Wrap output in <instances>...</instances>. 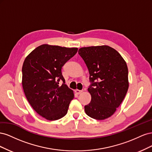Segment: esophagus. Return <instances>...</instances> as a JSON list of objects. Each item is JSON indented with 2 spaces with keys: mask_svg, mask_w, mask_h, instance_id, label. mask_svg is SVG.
I'll return each mask as SVG.
<instances>
[{
  "mask_svg": "<svg viewBox=\"0 0 152 152\" xmlns=\"http://www.w3.org/2000/svg\"><path fill=\"white\" fill-rule=\"evenodd\" d=\"M75 93H76V94H81V93H82V91H81V90H79V89H76V90L75 91Z\"/></svg>",
  "mask_w": 152,
  "mask_h": 152,
  "instance_id": "1",
  "label": "esophagus"
}]
</instances>
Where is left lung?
<instances>
[{"instance_id": "obj_1", "label": "left lung", "mask_w": 152, "mask_h": 152, "mask_svg": "<svg viewBox=\"0 0 152 152\" xmlns=\"http://www.w3.org/2000/svg\"><path fill=\"white\" fill-rule=\"evenodd\" d=\"M79 54L89 73L88 91L91 101L84 107L86 113L104 120L115 112L129 88L126 62L115 49L108 45L82 48Z\"/></svg>"}]
</instances>
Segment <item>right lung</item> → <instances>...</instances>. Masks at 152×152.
<instances>
[{
	"label": "right lung",
	"instance_id": "1",
	"mask_svg": "<svg viewBox=\"0 0 152 152\" xmlns=\"http://www.w3.org/2000/svg\"><path fill=\"white\" fill-rule=\"evenodd\" d=\"M76 48L43 44L26 56L22 67V85L26 98L35 111L49 121L67 113L74 98L65 84L61 68L77 53ZM63 81L61 85L59 82Z\"/></svg>",
	"mask_w": 152,
	"mask_h": 152
}]
</instances>
